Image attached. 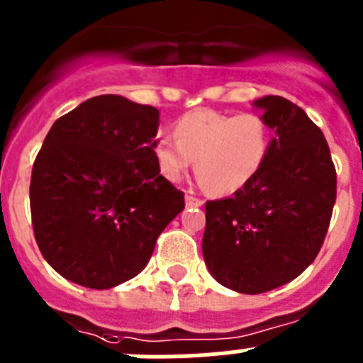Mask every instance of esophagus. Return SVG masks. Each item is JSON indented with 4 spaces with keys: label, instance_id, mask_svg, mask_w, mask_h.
<instances>
[{
    "label": "esophagus",
    "instance_id": "esophagus-1",
    "mask_svg": "<svg viewBox=\"0 0 363 363\" xmlns=\"http://www.w3.org/2000/svg\"><path fill=\"white\" fill-rule=\"evenodd\" d=\"M185 203H187L189 207H201V205H203V200L194 196L192 192H187V194H185Z\"/></svg>",
    "mask_w": 363,
    "mask_h": 363
}]
</instances>
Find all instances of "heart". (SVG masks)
I'll use <instances>...</instances> for the list:
<instances>
[{"label": "heart", "instance_id": "1", "mask_svg": "<svg viewBox=\"0 0 363 363\" xmlns=\"http://www.w3.org/2000/svg\"><path fill=\"white\" fill-rule=\"evenodd\" d=\"M272 127L258 112L194 108L174 123V138L160 136L152 152L160 174L179 182L196 160L201 185L216 194L245 187L267 162Z\"/></svg>", "mask_w": 363, "mask_h": 363}]
</instances>
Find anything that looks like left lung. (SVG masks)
Here are the masks:
<instances>
[{"label":"left lung","mask_w":363,"mask_h":363,"mask_svg":"<svg viewBox=\"0 0 363 363\" xmlns=\"http://www.w3.org/2000/svg\"><path fill=\"white\" fill-rule=\"evenodd\" d=\"M274 130L262 171L233 198L205 203L201 251L218 284L267 293L300 277L325 240L336 169L320 127L281 96L255 101Z\"/></svg>","instance_id":"left-lung-1"}]
</instances>
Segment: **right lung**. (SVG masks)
Wrapping results in <instances>:
<instances>
[{"label":"right lung","instance_id":"1","mask_svg":"<svg viewBox=\"0 0 363 363\" xmlns=\"http://www.w3.org/2000/svg\"><path fill=\"white\" fill-rule=\"evenodd\" d=\"M160 111L116 94L57 118L32 165L30 214L41 255L67 280L111 289L142 272L185 207L160 174Z\"/></svg>","mask_w":363,"mask_h":363}]
</instances>
